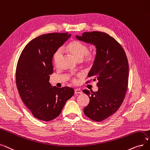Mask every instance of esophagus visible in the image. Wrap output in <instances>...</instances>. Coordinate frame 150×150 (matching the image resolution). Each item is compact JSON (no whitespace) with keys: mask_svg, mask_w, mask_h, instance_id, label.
Here are the masks:
<instances>
[{"mask_svg":"<svg viewBox=\"0 0 150 150\" xmlns=\"http://www.w3.org/2000/svg\"><path fill=\"white\" fill-rule=\"evenodd\" d=\"M74 92H75V93H76V94H77V93L81 94L82 93V90H81V89H79V88H76V89L74 90Z\"/></svg>","mask_w":150,"mask_h":150,"instance_id":"obj_1","label":"esophagus"}]
</instances>
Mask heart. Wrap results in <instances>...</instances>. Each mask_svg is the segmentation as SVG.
Wrapping results in <instances>:
<instances>
[{
	"label": "heart",
	"mask_w": 150,
	"mask_h": 150,
	"mask_svg": "<svg viewBox=\"0 0 150 150\" xmlns=\"http://www.w3.org/2000/svg\"><path fill=\"white\" fill-rule=\"evenodd\" d=\"M67 50L70 52L74 57L78 61L82 60L87 65L93 63L96 59V54L94 52L88 51V47L83 42L74 40L70 42L67 46ZM62 57L61 49H59L54 52L53 54V60L56 65H57ZM73 82H76L75 77L71 78Z\"/></svg>",
	"instance_id": "obj_1"
}]
</instances>
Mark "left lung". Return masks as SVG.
Wrapping results in <instances>:
<instances>
[{"label":"left lung","instance_id":"left-lung-1","mask_svg":"<svg viewBox=\"0 0 150 150\" xmlns=\"http://www.w3.org/2000/svg\"><path fill=\"white\" fill-rule=\"evenodd\" d=\"M76 38L96 47V59L88 77H93V81H98V90L82 91L90 98L89 104L83 109L85 115L100 122L115 113L124 101L129 77L127 59L122 46L108 33L83 32Z\"/></svg>","mask_w":150,"mask_h":150}]
</instances>
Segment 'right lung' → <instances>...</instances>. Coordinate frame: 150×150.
Instances as JSON below:
<instances>
[{"label": "right lung", "instance_id": "obj_1", "mask_svg": "<svg viewBox=\"0 0 150 150\" xmlns=\"http://www.w3.org/2000/svg\"><path fill=\"white\" fill-rule=\"evenodd\" d=\"M68 33L40 35L25 46L19 58L16 82L21 99L34 117L49 122L57 117L74 93L73 88L51 86L54 52L69 37Z\"/></svg>", "mask_w": 150, "mask_h": 150}]
</instances>
